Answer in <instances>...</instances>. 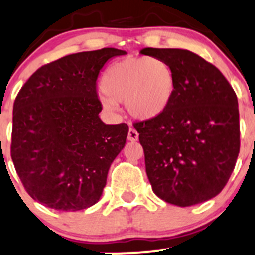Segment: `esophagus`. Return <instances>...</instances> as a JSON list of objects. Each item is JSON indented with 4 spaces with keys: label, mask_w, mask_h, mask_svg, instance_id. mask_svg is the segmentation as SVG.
I'll list each match as a JSON object with an SVG mask.
<instances>
[{
    "label": "esophagus",
    "mask_w": 255,
    "mask_h": 255,
    "mask_svg": "<svg viewBox=\"0 0 255 255\" xmlns=\"http://www.w3.org/2000/svg\"><path fill=\"white\" fill-rule=\"evenodd\" d=\"M128 141H132V142H135V141L138 140V133H137V131L135 130V128H131L130 130H128Z\"/></svg>",
    "instance_id": "obj_1"
}]
</instances>
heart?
I'll use <instances>...</instances> for the list:
<instances>
[{
    "instance_id": "1",
    "label": "heart",
    "mask_w": 255,
    "mask_h": 255,
    "mask_svg": "<svg viewBox=\"0 0 255 255\" xmlns=\"http://www.w3.org/2000/svg\"><path fill=\"white\" fill-rule=\"evenodd\" d=\"M101 101L109 113L119 103L138 120H152L168 109L175 93L173 69L158 57H127L113 64L101 81Z\"/></svg>"
}]
</instances>
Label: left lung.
Segmentation results:
<instances>
[{"label":"left lung","instance_id":"1","mask_svg":"<svg viewBox=\"0 0 255 255\" xmlns=\"http://www.w3.org/2000/svg\"><path fill=\"white\" fill-rule=\"evenodd\" d=\"M143 51L164 60L175 76L166 112L133 125L152 190L180 207L210 200L227 184L240 153L237 96L219 69L189 50Z\"/></svg>","mask_w":255,"mask_h":255}]
</instances>
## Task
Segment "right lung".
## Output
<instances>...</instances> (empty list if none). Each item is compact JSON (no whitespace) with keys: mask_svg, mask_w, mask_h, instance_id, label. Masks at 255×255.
I'll list each match as a JSON object with an SVG mask.
<instances>
[{"mask_svg":"<svg viewBox=\"0 0 255 255\" xmlns=\"http://www.w3.org/2000/svg\"><path fill=\"white\" fill-rule=\"evenodd\" d=\"M125 54L104 48L67 55L36 70L18 93L10 156L38 203L77 211L101 199L128 127L102 122L96 82L110 59Z\"/></svg>","mask_w":255,"mask_h":255,"instance_id":"1","label":"right lung"}]
</instances>
